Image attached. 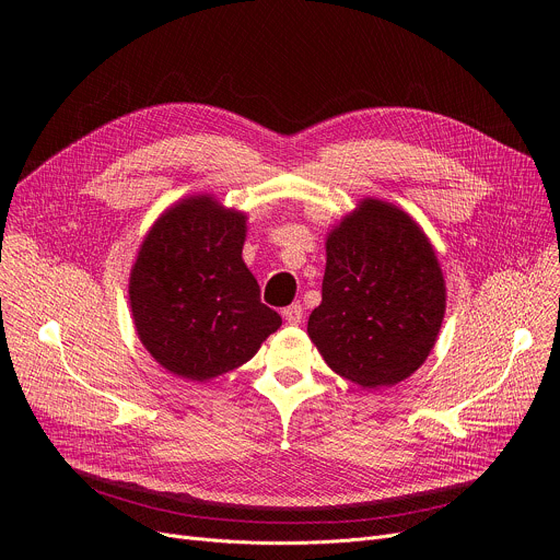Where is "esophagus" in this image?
I'll use <instances>...</instances> for the list:
<instances>
[{"label": "esophagus", "instance_id": "obj_1", "mask_svg": "<svg viewBox=\"0 0 560 560\" xmlns=\"http://www.w3.org/2000/svg\"><path fill=\"white\" fill-rule=\"evenodd\" d=\"M283 318L290 326H299L303 322V305L301 303H292L288 307H283Z\"/></svg>", "mask_w": 560, "mask_h": 560}]
</instances>
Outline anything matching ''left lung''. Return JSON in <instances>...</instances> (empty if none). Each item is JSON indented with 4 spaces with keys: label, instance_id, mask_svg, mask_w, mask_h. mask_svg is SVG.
I'll return each instance as SVG.
<instances>
[{
    "label": "left lung",
    "instance_id": "left-lung-1",
    "mask_svg": "<svg viewBox=\"0 0 560 560\" xmlns=\"http://www.w3.org/2000/svg\"><path fill=\"white\" fill-rule=\"evenodd\" d=\"M322 305L307 335L326 363L361 387H389L428 359L445 312V283L421 228L365 199L328 236Z\"/></svg>",
    "mask_w": 560,
    "mask_h": 560
}]
</instances>
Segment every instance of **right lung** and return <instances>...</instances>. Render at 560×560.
Returning <instances> with one entry per match:
<instances>
[{
	"label": "right lung",
	"instance_id": "right-lung-1",
	"mask_svg": "<svg viewBox=\"0 0 560 560\" xmlns=\"http://www.w3.org/2000/svg\"><path fill=\"white\" fill-rule=\"evenodd\" d=\"M244 238L246 214L210 197L171 208L143 238L128 290L137 335L182 378L244 365L281 326L242 259Z\"/></svg>",
	"mask_w": 560,
	"mask_h": 560
}]
</instances>
